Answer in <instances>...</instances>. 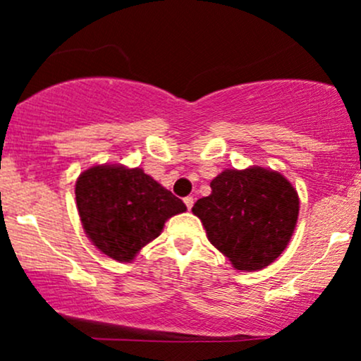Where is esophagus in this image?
<instances>
[{"mask_svg":"<svg viewBox=\"0 0 361 361\" xmlns=\"http://www.w3.org/2000/svg\"><path fill=\"white\" fill-rule=\"evenodd\" d=\"M185 205L188 207V210L193 207V197H185Z\"/></svg>","mask_w":361,"mask_h":361,"instance_id":"esophagus-1","label":"esophagus"}]
</instances>
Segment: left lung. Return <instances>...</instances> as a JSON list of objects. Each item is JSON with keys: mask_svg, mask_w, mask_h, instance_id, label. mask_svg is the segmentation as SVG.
<instances>
[{"mask_svg": "<svg viewBox=\"0 0 361 361\" xmlns=\"http://www.w3.org/2000/svg\"><path fill=\"white\" fill-rule=\"evenodd\" d=\"M192 212L209 241L235 270L256 271L283 252L299 217V195L280 173L252 166L226 169Z\"/></svg>", "mask_w": 361, "mask_h": 361, "instance_id": "8db88e82", "label": "left lung"}]
</instances>
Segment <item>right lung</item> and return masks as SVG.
Returning <instances> with one entry per match:
<instances>
[{
    "mask_svg": "<svg viewBox=\"0 0 361 361\" xmlns=\"http://www.w3.org/2000/svg\"><path fill=\"white\" fill-rule=\"evenodd\" d=\"M82 229L103 255L132 261L186 205L140 168L93 166L76 181Z\"/></svg>",
    "mask_w": 361,
    "mask_h": 361,
    "instance_id": "add662e5",
    "label": "right lung"
}]
</instances>
